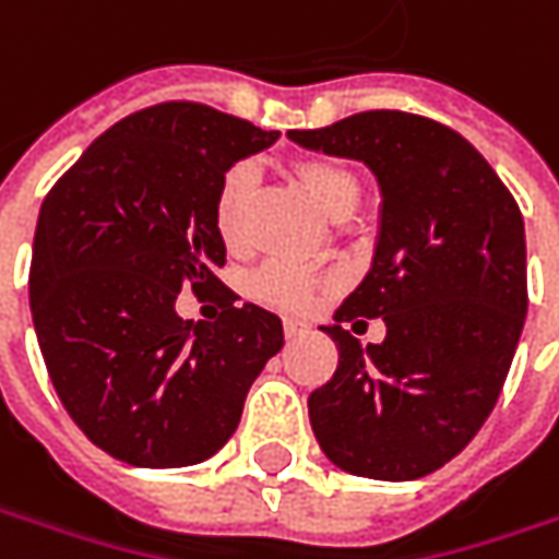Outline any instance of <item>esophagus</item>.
<instances>
[{
  "instance_id": "1",
  "label": "esophagus",
  "mask_w": 559,
  "mask_h": 559,
  "mask_svg": "<svg viewBox=\"0 0 559 559\" xmlns=\"http://www.w3.org/2000/svg\"><path fill=\"white\" fill-rule=\"evenodd\" d=\"M283 333H286V338H301V335L308 333V323H301L295 317H286L283 320Z\"/></svg>"
}]
</instances>
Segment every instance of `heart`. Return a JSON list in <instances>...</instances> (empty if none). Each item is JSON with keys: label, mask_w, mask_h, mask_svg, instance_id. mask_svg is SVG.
Masks as SVG:
<instances>
[{"label": "heart", "mask_w": 559, "mask_h": 559, "mask_svg": "<svg viewBox=\"0 0 559 559\" xmlns=\"http://www.w3.org/2000/svg\"><path fill=\"white\" fill-rule=\"evenodd\" d=\"M295 177L308 189L313 204L330 217L352 214L357 195H360L355 174L335 162L313 158V162L295 164ZM251 189H254V167L251 164L229 167V174L221 183V192H217V204H214V224L229 248L239 246V239H242V221H246ZM313 289H317L313 276H308L305 270L289 267V264H270L251 280L254 298H261L264 305H273V308H305L313 298Z\"/></svg>", "instance_id": "heart-1"}]
</instances>
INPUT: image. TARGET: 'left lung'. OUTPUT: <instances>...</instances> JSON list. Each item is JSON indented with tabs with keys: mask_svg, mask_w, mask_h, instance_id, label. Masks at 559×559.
Segmentation results:
<instances>
[{
	"mask_svg": "<svg viewBox=\"0 0 559 559\" xmlns=\"http://www.w3.org/2000/svg\"><path fill=\"white\" fill-rule=\"evenodd\" d=\"M289 140L367 164L382 199L370 270L320 326L338 367L308 397L313 436L352 476H429L504 389L528 308L523 214L461 133L419 115L364 111ZM355 316H382L386 338L364 349L341 330Z\"/></svg>",
	"mask_w": 559,
	"mask_h": 559,
	"instance_id": "1",
	"label": "left lung"
}]
</instances>
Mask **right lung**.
Here are the masks:
<instances>
[{
	"instance_id": "add662e5",
	"label": "right lung",
	"mask_w": 559,
	"mask_h": 559,
	"mask_svg": "<svg viewBox=\"0 0 559 559\" xmlns=\"http://www.w3.org/2000/svg\"><path fill=\"white\" fill-rule=\"evenodd\" d=\"M280 140L199 102L142 108L52 186L33 236L31 313L64 411L105 454L145 469L207 461L283 348V320L217 280L226 170ZM214 290V324L176 295Z\"/></svg>"
}]
</instances>
